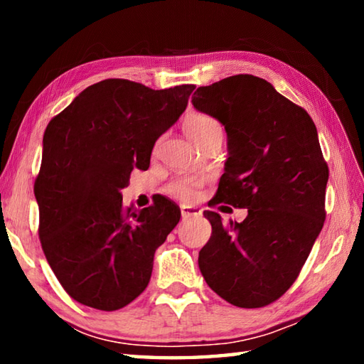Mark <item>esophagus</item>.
Wrapping results in <instances>:
<instances>
[{"label":"esophagus","mask_w":364,"mask_h":364,"mask_svg":"<svg viewBox=\"0 0 364 364\" xmlns=\"http://www.w3.org/2000/svg\"><path fill=\"white\" fill-rule=\"evenodd\" d=\"M200 213H202L200 208H197V207H189V205H183L181 207V217H183V220H188L191 217H199Z\"/></svg>","instance_id":"34e87169"}]
</instances>
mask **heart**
<instances>
[{"label":"heart","instance_id":"1","mask_svg":"<svg viewBox=\"0 0 364 364\" xmlns=\"http://www.w3.org/2000/svg\"><path fill=\"white\" fill-rule=\"evenodd\" d=\"M184 130H186V133L197 144H200L202 141L212 136V134H223V127H221V123L215 119V117L208 114L188 115L186 120H184ZM202 184H204V180L197 176L175 178L173 181H170L167 184L165 193L175 200L189 202L196 199Z\"/></svg>","mask_w":364,"mask_h":364}]
</instances>
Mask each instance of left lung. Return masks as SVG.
I'll return each instance as SVG.
<instances>
[{
  "label": "left lung",
  "instance_id": "left-lung-1",
  "mask_svg": "<svg viewBox=\"0 0 364 364\" xmlns=\"http://www.w3.org/2000/svg\"><path fill=\"white\" fill-rule=\"evenodd\" d=\"M193 106L228 134V160L213 205L247 208L242 223L204 212L212 236L199 268L231 305L262 308L297 279L326 218L329 168L304 107L249 73L199 86Z\"/></svg>",
  "mask_w": 364,
  "mask_h": 364
}]
</instances>
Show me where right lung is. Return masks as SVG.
Wrapping results in <instances>:
<instances>
[{
    "mask_svg": "<svg viewBox=\"0 0 364 364\" xmlns=\"http://www.w3.org/2000/svg\"><path fill=\"white\" fill-rule=\"evenodd\" d=\"M194 88L107 78L48 123L33 188L38 236L49 267L78 304L115 311L149 284L154 254L180 221V207L157 197L133 210L120 191L133 168L149 167L157 138L180 119Z\"/></svg>",
    "mask_w": 364,
    "mask_h": 364,
    "instance_id": "add662e5",
    "label": "right lung"
}]
</instances>
